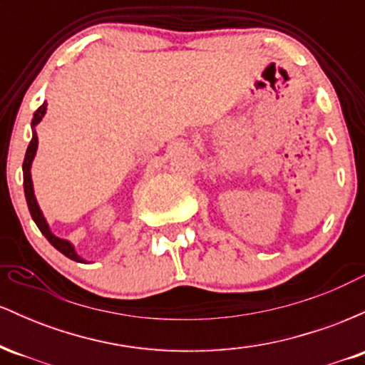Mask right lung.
I'll return each instance as SVG.
<instances>
[{"label": "right lung", "instance_id": "add662e5", "mask_svg": "<svg viewBox=\"0 0 365 365\" xmlns=\"http://www.w3.org/2000/svg\"><path fill=\"white\" fill-rule=\"evenodd\" d=\"M46 113V103H43V106H39L34 113V118H32V140L31 144H29L27 148V153H25V159H24V190H25V199H27V206H29V211H31V216L32 220L36 221L37 228L41 230V233L48 238L49 244H51L54 249L60 250L61 254H65L66 257L72 259V261H77V262H82V259L78 257L77 252H75L73 245L70 244V242L63 240V238H58L54 237L51 233V230H49L48 223H46L43 212H41L39 206H37V200H36V195H34V188H32V178H31V165H32V159L36 156V150H37V133H36V125L39 123L41 120H43Z\"/></svg>", "mask_w": 365, "mask_h": 365}]
</instances>
